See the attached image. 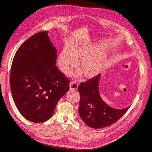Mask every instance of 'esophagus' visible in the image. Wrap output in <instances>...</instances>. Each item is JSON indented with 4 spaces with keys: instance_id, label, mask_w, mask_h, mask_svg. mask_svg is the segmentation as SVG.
I'll return each instance as SVG.
<instances>
[{
    "instance_id": "1",
    "label": "esophagus",
    "mask_w": 152,
    "mask_h": 152,
    "mask_svg": "<svg viewBox=\"0 0 152 152\" xmlns=\"http://www.w3.org/2000/svg\"><path fill=\"white\" fill-rule=\"evenodd\" d=\"M70 88L72 90H77L78 87V84L76 81H71L69 84Z\"/></svg>"
}]
</instances>
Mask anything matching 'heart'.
<instances>
[{
  "label": "heart",
  "instance_id": "b5f03b06",
  "mask_svg": "<svg viewBox=\"0 0 152 152\" xmlns=\"http://www.w3.org/2000/svg\"><path fill=\"white\" fill-rule=\"evenodd\" d=\"M95 52L87 47L75 46L69 50L62 52L58 58V62L62 71L69 73L80 63V69L87 78L96 76L104 68L105 61L104 57H92Z\"/></svg>",
  "mask_w": 152,
  "mask_h": 152
}]
</instances>
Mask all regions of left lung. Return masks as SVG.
<instances>
[{"instance_id":"1","label":"left lung","mask_w":152,"mask_h":152,"mask_svg":"<svg viewBox=\"0 0 152 152\" xmlns=\"http://www.w3.org/2000/svg\"><path fill=\"white\" fill-rule=\"evenodd\" d=\"M100 75L78 86L80 102L78 112L81 119L92 128L99 129L109 126L118 121L128 111L130 107L115 109L107 105L99 95V83Z\"/></svg>"}]
</instances>
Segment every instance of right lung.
Returning <instances> with one entry per match:
<instances>
[{
  "instance_id": "1",
  "label": "right lung",
  "mask_w": 152,
  "mask_h": 152,
  "mask_svg": "<svg viewBox=\"0 0 152 152\" xmlns=\"http://www.w3.org/2000/svg\"><path fill=\"white\" fill-rule=\"evenodd\" d=\"M48 31L37 33L19 47L10 72L13 100L27 120L42 123L49 119L70 81L56 66L57 50Z\"/></svg>"
}]
</instances>
